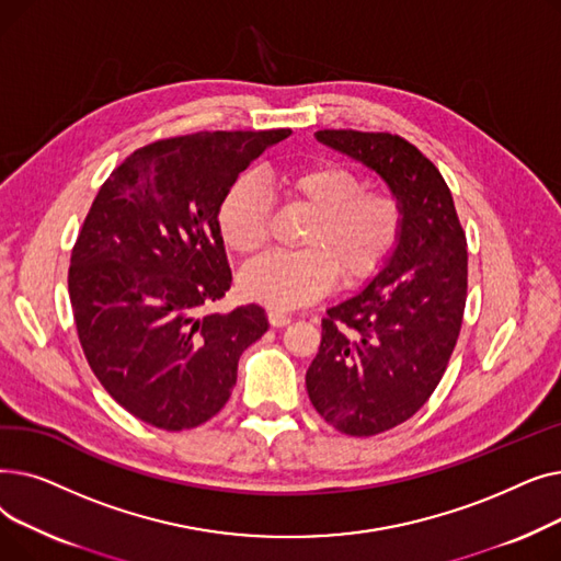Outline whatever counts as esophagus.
I'll use <instances>...</instances> for the list:
<instances>
[{"instance_id":"34e87169","label":"esophagus","mask_w":561,"mask_h":561,"mask_svg":"<svg viewBox=\"0 0 561 561\" xmlns=\"http://www.w3.org/2000/svg\"><path fill=\"white\" fill-rule=\"evenodd\" d=\"M268 322H271L273 328H284V325H288V322H290V316L279 311V309H271L268 311Z\"/></svg>"}]
</instances>
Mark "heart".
Here are the masks:
<instances>
[{"mask_svg":"<svg viewBox=\"0 0 561 561\" xmlns=\"http://www.w3.org/2000/svg\"><path fill=\"white\" fill-rule=\"evenodd\" d=\"M290 202L311 211L298 252H271L248 263L241 290L277 309L309 305L341 279L357 284L377 273L398 245L402 206L389 191H368L362 176L339 163L282 170L271 176ZM268 197L250 176L236 180L218 209V231L229 250L252 254L268 241Z\"/></svg>","mask_w":561,"mask_h":561,"instance_id":"1","label":"heart"}]
</instances>
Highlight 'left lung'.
I'll use <instances>...</instances> for the list:
<instances>
[{"mask_svg":"<svg viewBox=\"0 0 561 561\" xmlns=\"http://www.w3.org/2000/svg\"><path fill=\"white\" fill-rule=\"evenodd\" d=\"M316 140L379 174L402 206L396 250L328 309L307 370L318 414L343 434L373 436L414 416L446 373L466 305V236L444 176L404 138L322 129Z\"/></svg>","mask_w":561,"mask_h":561,"instance_id":"obj_1","label":"left lung"}]
</instances>
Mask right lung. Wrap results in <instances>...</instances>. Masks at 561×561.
<instances>
[{
  "mask_svg": "<svg viewBox=\"0 0 561 561\" xmlns=\"http://www.w3.org/2000/svg\"><path fill=\"white\" fill-rule=\"evenodd\" d=\"M273 131H199L145 145L117 165L88 211L70 259L83 355L108 396L154 427L214 419L243 350L268 332L259 305L206 313L231 286L218 231L229 186Z\"/></svg>",
  "mask_w": 561,
  "mask_h": 561,
  "instance_id": "right-lung-1",
  "label": "right lung"
}]
</instances>
